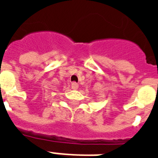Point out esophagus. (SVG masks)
Returning <instances> with one entry per match:
<instances>
[{
  "mask_svg": "<svg viewBox=\"0 0 158 158\" xmlns=\"http://www.w3.org/2000/svg\"><path fill=\"white\" fill-rule=\"evenodd\" d=\"M71 88H72L73 89H77L78 88H79V85L75 82L72 83V85H71Z\"/></svg>",
  "mask_w": 158,
  "mask_h": 158,
  "instance_id": "1",
  "label": "esophagus"
}]
</instances>
